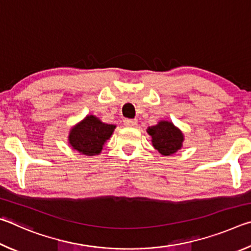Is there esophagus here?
<instances>
[{
	"label": "esophagus",
	"instance_id": "obj_1",
	"mask_svg": "<svg viewBox=\"0 0 251 251\" xmlns=\"http://www.w3.org/2000/svg\"><path fill=\"white\" fill-rule=\"evenodd\" d=\"M124 124H125L126 126L133 127V126L137 125V120H128V118H125V120H124Z\"/></svg>",
	"mask_w": 251,
	"mask_h": 251
}]
</instances>
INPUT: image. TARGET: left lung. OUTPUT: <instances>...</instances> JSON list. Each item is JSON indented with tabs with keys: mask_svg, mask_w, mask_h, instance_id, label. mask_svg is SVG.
Wrapping results in <instances>:
<instances>
[{
	"mask_svg": "<svg viewBox=\"0 0 251 251\" xmlns=\"http://www.w3.org/2000/svg\"><path fill=\"white\" fill-rule=\"evenodd\" d=\"M146 130L151 137L152 146L163 156L175 155L185 141L182 131L169 121H159Z\"/></svg>",
	"mask_w": 251,
	"mask_h": 251,
	"instance_id": "8db88e82",
	"label": "left lung"
}]
</instances>
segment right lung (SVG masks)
Here are the masks:
<instances>
[{"mask_svg": "<svg viewBox=\"0 0 251 251\" xmlns=\"http://www.w3.org/2000/svg\"><path fill=\"white\" fill-rule=\"evenodd\" d=\"M115 128V125L106 124L94 115H87L70 129L67 137L70 147L85 156L100 155Z\"/></svg>", "mask_w": 251, "mask_h": 251, "instance_id": "1", "label": "right lung"}]
</instances>
